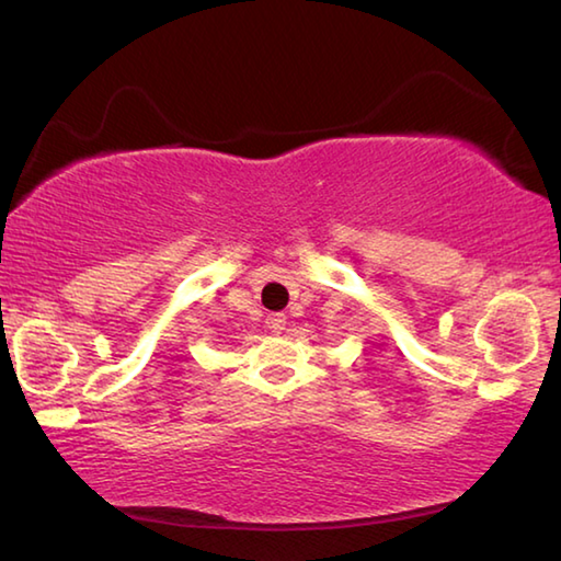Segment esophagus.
<instances>
[{
  "instance_id": "1",
  "label": "esophagus",
  "mask_w": 561,
  "mask_h": 561,
  "mask_svg": "<svg viewBox=\"0 0 561 561\" xmlns=\"http://www.w3.org/2000/svg\"><path fill=\"white\" fill-rule=\"evenodd\" d=\"M267 327L274 331V334H279V331L287 327V317H284L282 311H277V314H270L267 317Z\"/></svg>"
}]
</instances>
